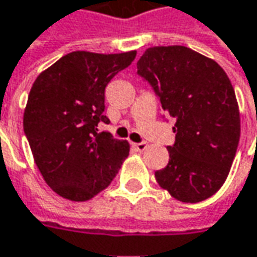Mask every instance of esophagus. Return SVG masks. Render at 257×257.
<instances>
[{"instance_id": "esophagus-1", "label": "esophagus", "mask_w": 257, "mask_h": 257, "mask_svg": "<svg viewBox=\"0 0 257 257\" xmlns=\"http://www.w3.org/2000/svg\"><path fill=\"white\" fill-rule=\"evenodd\" d=\"M132 147H134L137 152H144V150L147 149V143H144V141H143V143H134Z\"/></svg>"}]
</instances>
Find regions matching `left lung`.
<instances>
[{
    "label": "left lung",
    "instance_id": "1",
    "mask_svg": "<svg viewBox=\"0 0 257 257\" xmlns=\"http://www.w3.org/2000/svg\"><path fill=\"white\" fill-rule=\"evenodd\" d=\"M137 69L176 120L169 163L156 171V181L184 203L212 197L229 174L240 141V111L229 78L215 60L182 45L146 50Z\"/></svg>",
    "mask_w": 257,
    "mask_h": 257
}]
</instances>
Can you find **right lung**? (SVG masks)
I'll return each mask as SVG.
<instances>
[{"instance_id":"obj_1","label":"right lung","mask_w":257,"mask_h":257,"mask_svg":"<svg viewBox=\"0 0 257 257\" xmlns=\"http://www.w3.org/2000/svg\"><path fill=\"white\" fill-rule=\"evenodd\" d=\"M137 51H73L34 82L23 129L36 166L59 196L86 201L110 185L129 154V143L100 132L107 83L134 61Z\"/></svg>"}]
</instances>
